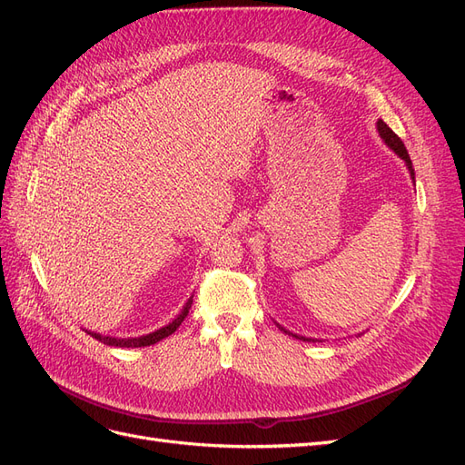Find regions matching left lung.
Listing matches in <instances>:
<instances>
[{
    "instance_id": "1",
    "label": "left lung",
    "mask_w": 465,
    "mask_h": 465,
    "mask_svg": "<svg viewBox=\"0 0 465 465\" xmlns=\"http://www.w3.org/2000/svg\"><path fill=\"white\" fill-rule=\"evenodd\" d=\"M376 128H378L380 137L384 139V143H386L393 153H396L398 157H401V159L405 161V166L410 168L411 180L415 182V171H413V164H411V159H410V153H407V149H405L401 139L388 128V124H386L384 120H378V122H376ZM277 326H279V323H277ZM279 328H281V326H279ZM281 330H283V331L289 333V335H292V337H297V340H302V341H316V340H308V337H302V335H297V333H291V331H287L285 328H281Z\"/></svg>"
}]
</instances>
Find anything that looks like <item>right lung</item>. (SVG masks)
<instances>
[{
	"instance_id": "1",
	"label": "right lung",
	"mask_w": 465,
	"mask_h": 465,
	"mask_svg": "<svg viewBox=\"0 0 465 465\" xmlns=\"http://www.w3.org/2000/svg\"><path fill=\"white\" fill-rule=\"evenodd\" d=\"M190 308H192V297L188 299L184 308H182V312L171 323H168V326H164L161 330H154L153 333H147V335H142V337H110V335H101L96 331H87V330L85 331L89 335H93L94 340L104 343V345H112V347H147V345H153V343L164 340V337H168V335H173L178 330L180 323L184 322V318L188 316Z\"/></svg>"
}]
</instances>
